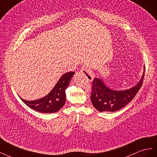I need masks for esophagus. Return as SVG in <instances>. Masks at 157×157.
Returning a JSON list of instances; mask_svg holds the SVG:
<instances>
[{
  "label": "esophagus",
  "mask_w": 157,
  "mask_h": 157,
  "mask_svg": "<svg viewBox=\"0 0 157 157\" xmlns=\"http://www.w3.org/2000/svg\"><path fill=\"white\" fill-rule=\"evenodd\" d=\"M80 72H81L82 74H83L84 75H86L89 81H92L93 79V76L91 70L88 68H87L86 66H83L81 71H80Z\"/></svg>",
  "instance_id": "esophagus-1"
}]
</instances>
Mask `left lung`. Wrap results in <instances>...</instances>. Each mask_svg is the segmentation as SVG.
Returning <instances> with one entry per match:
<instances>
[{"mask_svg":"<svg viewBox=\"0 0 157 157\" xmlns=\"http://www.w3.org/2000/svg\"><path fill=\"white\" fill-rule=\"evenodd\" d=\"M145 68L144 66V71L140 82L127 90H114L107 86L101 79L95 78L92 82L91 94V101L94 107L100 112H116L126 106L136 96L142 86Z\"/></svg>","mask_w":157,"mask_h":157,"instance_id":"8db88e82","label":"left lung"}]
</instances>
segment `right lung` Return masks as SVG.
Listing matches in <instances>:
<instances>
[{"label":"right lung","mask_w":157,"mask_h":157,"mask_svg":"<svg viewBox=\"0 0 157 157\" xmlns=\"http://www.w3.org/2000/svg\"><path fill=\"white\" fill-rule=\"evenodd\" d=\"M74 71L67 72L62 75L56 84L48 95L37 100H21L29 106L42 113H53L59 111L66 102V89L69 86L71 79L74 75Z\"/></svg>","instance_id":"right-lung-1"}]
</instances>
